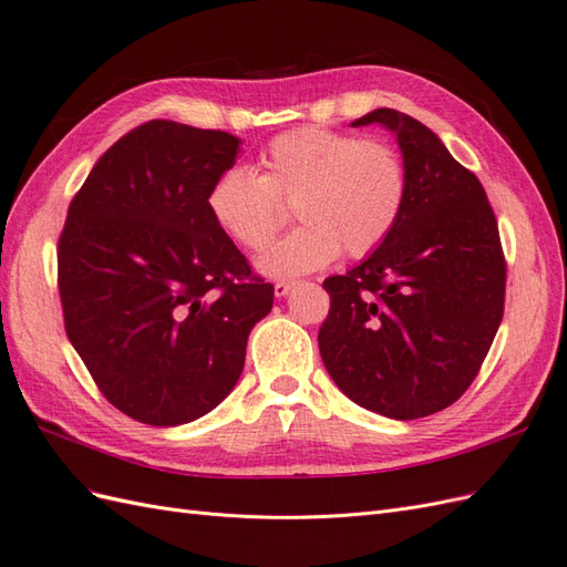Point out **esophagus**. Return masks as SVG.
Here are the masks:
<instances>
[{"label":"esophagus","instance_id":"34e87169","mask_svg":"<svg viewBox=\"0 0 567 567\" xmlns=\"http://www.w3.org/2000/svg\"><path fill=\"white\" fill-rule=\"evenodd\" d=\"M293 286H296V284L288 281V279L274 281V296H277V298H286V296L290 293V288H293Z\"/></svg>","mask_w":567,"mask_h":567}]
</instances>
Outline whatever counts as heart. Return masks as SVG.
<instances>
[{"label": "heart", "mask_w": 567, "mask_h": 567, "mask_svg": "<svg viewBox=\"0 0 567 567\" xmlns=\"http://www.w3.org/2000/svg\"><path fill=\"white\" fill-rule=\"evenodd\" d=\"M262 173L229 167L208 192L215 225L246 250H265L293 205L300 227L274 246L260 269L298 277L331 265L340 250L364 257L398 227L409 177L398 151L383 142L300 127L277 136L260 156Z\"/></svg>", "instance_id": "obj_1"}]
</instances>
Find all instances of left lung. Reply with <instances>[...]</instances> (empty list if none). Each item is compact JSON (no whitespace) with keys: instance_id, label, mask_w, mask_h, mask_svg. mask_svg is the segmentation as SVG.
Segmentation results:
<instances>
[{"instance_id":"8db88e82","label":"left lung","mask_w":567,"mask_h":567,"mask_svg":"<svg viewBox=\"0 0 567 567\" xmlns=\"http://www.w3.org/2000/svg\"><path fill=\"white\" fill-rule=\"evenodd\" d=\"M394 132L409 177L398 227L367 260L323 281L326 371L375 414L411 421L454 404L504 317L506 262L480 179L419 120L375 109L352 127Z\"/></svg>"}]
</instances>
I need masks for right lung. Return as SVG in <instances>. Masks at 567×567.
Segmentation results:
<instances>
[{
  "label": "right lung",
  "instance_id": "right-lung-1",
  "mask_svg": "<svg viewBox=\"0 0 567 567\" xmlns=\"http://www.w3.org/2000/svg\"><path fill=\"white\" fill-rule=\"evenodd\" d=\"M241 140L151 120L96 161L59 238L65 333L104 398L182 425L234 390L274 286L208 210Z\"/></svg>",
  "mask_w": 567,
  "mask_h": 567
}]
</instances>
